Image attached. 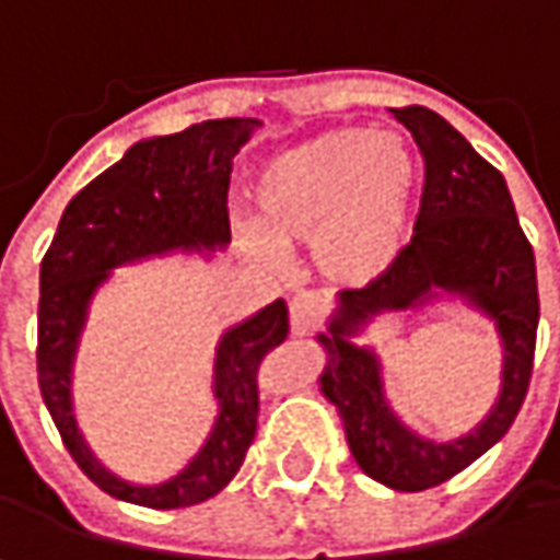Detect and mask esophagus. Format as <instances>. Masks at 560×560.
<instances>
[{"mask_svg": "<svg viewBox=\"0 0 560 560\" xmlns=\"http://www.w3.org/2000/svg\"><path fill=\"white\" fill-rule=\"evenodd\" d=\"M322 316H325V300L318 298V294H298V298L291 300V331L303 338V335H310V331H316L318 325H322Z\"/></svg>", "mask_w": 560, "mask_h": 560, "instance_id": "obj_1", "label": "esophagus"}]
</instances>
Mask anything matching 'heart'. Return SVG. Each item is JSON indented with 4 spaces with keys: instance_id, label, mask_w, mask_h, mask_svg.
<instances>
[{
    "instance_id": "heart-1",
    "label": "heart",
    "mask_w": 560,
    "mask_h": 560,
    "mask_svg": "<svg viewBox=\"0 0 560 560\" xmlns=\"http://www.w3.org/2000/svg\"><path fill=\"white\" fill-rule=\"evenodd\" d=\"M421 166L396 132L328 129L281 151L250 185L257 225H238V244L276 260V244L310 242L318 276L338 288L377 281L409 242Z\"/></svg>"
}]
</instances>
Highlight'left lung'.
<instances>
[{
	"label": "left lung",
	"instance_id": "8db88e82",
	"mask_svg": "<svg viewBox=\"0 0 560 560\" xmlns=\"http://www.w3.org/2000/svg\"><path fill=\"white\" fill-rule=\"evenodd\" d=\"M424 158V195L412 242L372 284L340 291L328 331L322 394L335 402L350 453L372 480L399 492L431 490L465 471L509 434L533 375L539 291L533 247L517 222L509 185L471 142L421 105L396 107ZM462 296L480 308L503 340V390L471 435L434 444L409 432L389 409L371 348L352 343L372 317Z\"/></svg>",
	"mask_w": 560,
	"mask_h": 560
}]
</instances>
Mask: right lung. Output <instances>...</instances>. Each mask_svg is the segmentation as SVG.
<instances>
[{
    "label": "right lung",
    "instance_id": "right-lung-1",
    "mask_svg": "<svg viewBox=\"0 0 560 560\" xmlns=\"http://www.w3.org/2000/svg\"><path fill=\"white\" fill-rule=\"evenodd\" d=\"M250 117L203 120L142 139L68 203L39 266L36 372L51 421L73 462L114 499L145 509H188L207 502L238 474L257 434L260 365L288 338V306L276 300L222 335L213 365L220 415L183 471L154 487L110 474L92 455L73 418V359L95 291L126 262L164 254H213L232 242L229 176L232 158L257 129Z\"/></svg>",
    "mask_w": 560,
    "mask_h": 560
}]
</instances>
